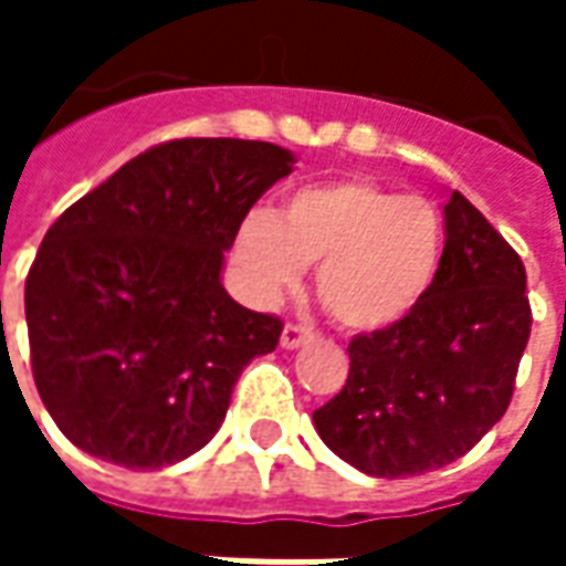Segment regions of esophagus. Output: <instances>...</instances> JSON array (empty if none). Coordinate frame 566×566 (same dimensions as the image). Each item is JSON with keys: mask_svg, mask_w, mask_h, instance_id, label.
<instances>
[{"mask_svg": "<svg viewBox=\"0 0 566 566\" xmlns=\"http://www.w3.org/2000/svg\"><path fill=\"white\" fill-rule=\"evenodd\" d=\"M312 339V331L303 324H287L282 331V348H300Z\"/></svg>", "mask_w": 566, "mask_h": 566, "instance_id": "obj_1", "label": "esophagus"}]
</instances>
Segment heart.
<instances>
[{
    "label": "heart",
    "mask_w": 566,
    "mask_h": 566,
    "mask_svg": "<svg viewBox=\"0 0 566 566\" xmlns=\"http://www.w3.org/2000/svg\"><path fill=\"white\" fill-rule=\"evenodd\" d=\"M442 218L433 202L369 178L308 185L279 214L251 211L239 223L233 260L260 300L296 287L318 263L315 291L336 324L379 333L412 315L437 279Z\"/></svg>",
    "instance_id": "1"
}]
</instances>
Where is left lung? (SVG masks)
Here are the masks:
<instances>
[{
	"label": "left lung",
	"instance_id": "1",
	"mask_svg": "<svg viewBox=\"0 0 566 566\" xmlns=\"http://www.w3.org/2000/svg\"><path fill=\"white\" fill-rule=\"evenodd\" d=\"M446 248L427 296L348 345L345 388L312 416L333 454L376 479L458 461L497 424L531 336L522 258L451 190Z\"/></svg>",
	"mask_w": 566,
	"mask_h": 566
}]
</instances>
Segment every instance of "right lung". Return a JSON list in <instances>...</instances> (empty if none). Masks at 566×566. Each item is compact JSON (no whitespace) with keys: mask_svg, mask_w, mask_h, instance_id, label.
Instances as JSON below:
<instances>
[{"mask_svg":"<svg viewBox=\"0 0 566 566\" xmlns=\"http://www.w3.org/2000/svg\"><path fill=\"white\" fill-rule=\"evenodd\" d=\"M272 142L175 139L69 206L27 275L32 379L81 451L127 470L190 458L282 321L223 291V251L291 175Z\"/></svg>","mask_w":566,"mask_h":566,"instance_id":"obj_1","label":"right lung"}]
</instances>
